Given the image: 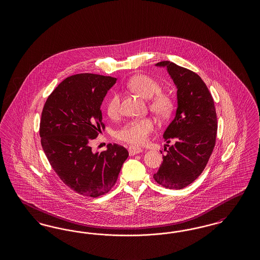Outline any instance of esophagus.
Instances as JSON below:
<instances>
[{"mask_svg":"<svg viewBox=\"0 0 260 260\" xmlns=\"http://www.w3.org/2000/svg\"><path fill=\"white\" fill-rule=\"evenodd\" d=\"M141 152H142V149L134 147V146H131V147L128 148V153H129L131 156H134V155L138 154V153H141Z\"/></svg>","mask_w":260,"mask_h":260,"instance_id":"esophagus-1","label":"esophagus"}]
</instances>
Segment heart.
<instances>
[{"label": "heart", "mask_w": 260, "mask_h": 260, "mask_svg": "<svg viewBox=\"0 0 260 260\" xmlns=\"http://www.w3.org/2000/svg\"><path fill=\"white\" fill-rule=\"evenodd\" d=\"M127 87L144 99H150L149 108L161 119L169 118L175 105L173 94L161 90L159 83L144 74L136 75L129 79ZM106 111L110 117H116L120 113V96L113 94L107 102ZM155 123L150 118H142L128 122L117 133V137L128 144L140 146L147 142L149 136L155 131Z\"/></svg>", "instance_id": "obj_1"}]
</instances>
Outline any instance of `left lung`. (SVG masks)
<instances>
[{"label":"left lung","instance_id":"1","mask_svg":"<svg viewBox=\"0 0 260 260\" xmlns=\"http://www.w3.org/2000/svg\"><path fill=\"white\" fill-rule=\"evenodd\" d=\"M166 67L177 88V109L164 133L167 143L174 144L162 156L154 179L170 189L191 184L205 170L216 139L217 119L209 88L198 74L171 61L156 64Z\"/></svg>","mask_w":260,"mask_h":260}]
</instances>
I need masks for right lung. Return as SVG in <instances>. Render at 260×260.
Returning a JSON list of instances; mask_svg holds the SVG:
<instances>
[{
	"mask_svg": "<svg viewBox=\"0 0 260 260\" xmlns=\"http://www.w3.org/2000/svg\"><path fill=\"white\" fill-rule=\"evenodd\" d=\"M117 79L83 73L66 78L47 99L40 124L41 143L51 168L64 184L83 196L96 198L115 185L127 150L108 144L93 153L89 142L102 123L100 110Z\"/></svg>",
	"mask_w": 260,
	"mask_h": 260,
	"instance_id": "add662e5",
	"label": "right lung"
}]
</instances>
